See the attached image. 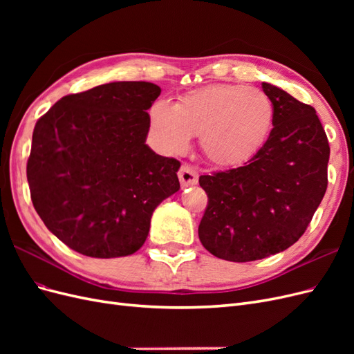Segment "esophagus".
Instances as JSON below:
<instances>
[{
    "mask_svg": "<svg viewBox=\"0 0 354 354\" xmlns=\"http://www.w3.org/2000/svg\"><path fill=\"white\" fill-rule=\"evenodd\" d=\"M178 178L181 187H189V186H195L198 183V173L195 167L183 164L178 171Z\"/></svg>",
    "mask_w": 354,
    "mask_h": 354,
    "instance_id": "esophagus-1",
    "label": "esophagus"
}]
</instances>
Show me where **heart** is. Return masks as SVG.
<instances>
[{"mask_svg": "<svg viewBox=\"0 0 354 354\" xmlns=\"http://www.w3.org/2000/svg\"><path fill=\"white\" fill-rule=\"evenodd\" d=\"M274 108L264 91L241 84H212L187 91L176 104L156 102L151 124L158 143L168 153L199 136L203 155L220 167L241 165L264 145Z\"/></svg>", "mask_w": 354, "mask_h": 354, "instance_id": "b5f03b06", "label": "heart"}]
</instances>
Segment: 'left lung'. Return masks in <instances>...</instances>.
I'll return each mask as SVG.
<instances>
[{
  "label": "left lung",
  "mask_w": 354,
  "mask_h": 354,
  "mask_svg": "<svg viewBox=\"0 0 354 354\" xmlns=\"http://www.w3.org/2000/svg\"><path fill=\"white\" fill-rule=\"evenodd\" d=\"M273 108L266 143L243 167L201 176L208 205L199 239L218 259L246 263L303 236L328 186L329 145L315 108L263 82Z\"/></svg>",
  "instance_id": "1"
}]
</instances>
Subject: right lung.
I'll list each match as a JSON object with an SVG mask.
<instances>
[{
	"label": "right lung",
	"instance_id": "right-lung-1",
	"mask_svg": "<svg viewBox=\"0 0 354 354\" xmlns=\"http://www.w3.org/2000/svg\"><path fill=\"white\" fill-rule=\"evenodd\" d=\"M160 88L120 81L62 97L32 134L26 176L47 229L94 259L142 248L155 208L180 189L174 158L146 145Z\"/></svg>",
	"mask_w": 354,
	"mask_h": 354
}]
</instances>
